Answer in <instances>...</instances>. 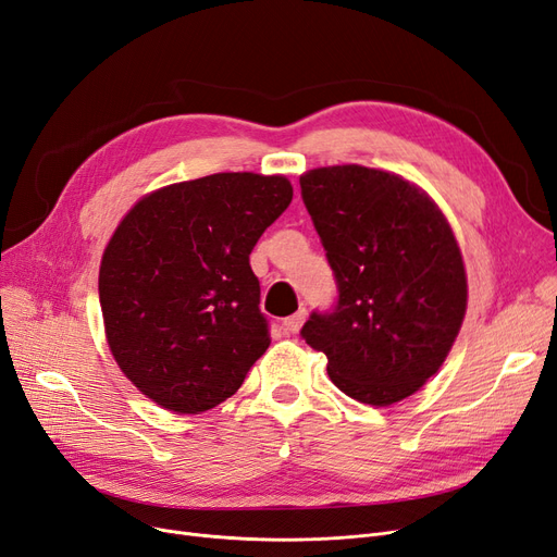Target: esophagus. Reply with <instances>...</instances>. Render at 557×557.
I'll return each instance as SVG.
<instances>
[{"mask_svg":"<svg viewBox=\"0 0 557 557\" xmlns=\"http://www.w3.org/2000/svg\"><path fill=\"white\" fill-rule=\"evenodd\" d=\"M305 319H307V312H305V310H298L296 314L286 317V319L282 321V331H284L286 335H294V333H298L300 327H302V323H305Z\"/></svg>","mask_w":557,"mask_h":557,"instance_id":"1","label":"esophagus"}]
</instances>
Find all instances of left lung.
I'll return each instance as SVG.
<instances>
[{
  "mask_svg": "<svg viewBox=\"0 0 557 557\" xmlns=\"http://www.w3.org/2000/svg\"><path fill=\"white\" fill-rule=\"evenodd\" d=\"M300 193L337 282L335 307L312 312L302 339L351 399L410 397L466 317V268L445 215L418 185L362 164L310 170Z\"/></svg>",
  "mask_w": 557,
  "mask_h": 557,
  "instance_id": "left-lung-1",
  "label": "left lung"
}]
</instances>
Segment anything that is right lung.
Listing matches in <instances>:
<instances>
[{"instance_id": "1", "label": "right lung", "mask_w": 557, "mask_h": 557, "mask_svg": "<svg viewBox=\"0 0 557 557\" xmlns=\"http://www.w3.org/2000/svg\"><path fill=\"white\" fill-rule=\"evenodd\" d=\"M292 197L284 176L224 172L160 188L121 220L98 296L110 351L141 395L195 416L243 385L271 344L250 252Z\"/></svg>"}]
</instances>
